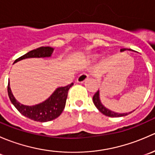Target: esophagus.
Listing matches in <instances>:
<instances>
[{
	"mask_svg": "<svg viewBox=\"0 0 155 155\" xmlns=\"http://www.w3.org/2000/svg\"><path fill=\"white\" fill-rule=\"evenodd\" d=\"M87 79H88V75L87 73H82V74H80L78 76L76 81H77V82H79V83H82L85 81H86Z\"/></svg>",
	"mask_w": 155,
	"mask_h": 155,
	"instance_id": "esophagus-1",
	"label": "esophagus"
}]
</instances>
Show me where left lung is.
Segmentation results:
<instances>
[{"instance_id": "1", "label": "left lung", "mask_w": 155, "mask_h": 155, "mask_svg": "<svg viewBox=\"0 0 155 155\" xmlns=\"http://www.w3.org/2000/svg\"><path fill=\"white\" fill-rule=\"evenodd\" d=\"M126 48H121V51H125ZM130 50V49H129ZM93 102L94 104L95 107L97 108L98 110L103 113L104 115H107V116L109 117H122V116H125V115H127L128 114L131 113L132 112H130L128 113H118V112H112V111L109 110L107 108H106L101 104V100H100V94H99V90L94 94L93 97Z\"/></svg>"}]
</instances>
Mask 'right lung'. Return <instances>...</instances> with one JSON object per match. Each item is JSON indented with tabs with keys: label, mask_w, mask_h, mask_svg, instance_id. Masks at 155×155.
<instances>
[{
	"label": "right lung",
	"mask_w": 155,
	"mask_h": 155,
	"mask_svg": "<svg viewBox=\"0 0 155 155\" xmlns=\"http://www.w3.org/2000/svg\"><path fill=\"white\" fill-rule=\"evenodd\" d=\"M53 51H54V48L49 46H42V47L30 51L24 55L21 56L17 58L14 61V63H16L23 59L30 58L50 57ZM73 85V83H71L65 87H58L47 100L34 106H25L18 102L11 91L10 82H8L7 91H8V95L11 103L21 115L35 121L46 122V121L55 119L63 112L65 104H66L68 91Z\"/></svg>",
	"instance_id": "add662e5"
}]
</instances>
